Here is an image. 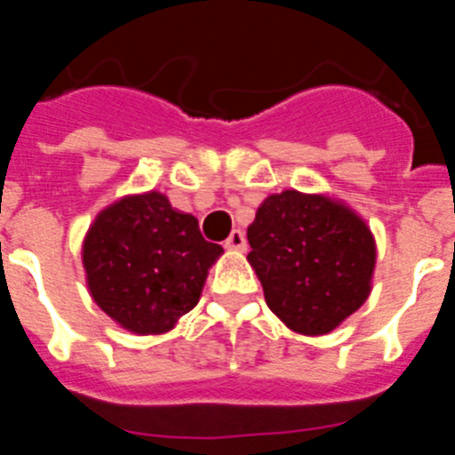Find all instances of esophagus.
<instances>
[{
  "instance_id": "obj_1",
  "label": "esophagus",
  "mask_w": 455,
  "mask_h": 455,
  "mask_svg": "<svg viewBox=\"0 0 455 455\" xmlns=\"http://www.w3.org/2000/svg\"><path fill=\"white\" fill-rule=\"evenodd\" d=\"M225 248L228 251H246V235L241 230H232L230 236L225 239Z\"/></svg>"
}]
</instances>
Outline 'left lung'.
Returning <instances> with one entry per match:
<instances>
[{
    "label": "left lung",
    "mask_w": 455,
    "mask_h": 455,
    "mask_svg": "<svg viewBox=\"0 0 455 455\" xmlns=\"http://www.w3.org/2000/svg\"><path fill=\"white\" fill-rule=\"evenodd\" d=\"M248 262L273 315L299 335H328L371 293L376 241L347 203L287 188L248 225Z\"/></svg>",
    "instance_id": "1"
}]
</instances>
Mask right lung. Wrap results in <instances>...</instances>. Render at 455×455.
Here are the masks:
<instances>
[{
  "label": "right lung",
  "mask_w": 455,
  "mask_h": 455,
  "mask_svg": "<svg viewBox=\"0 0 455 455\" xmlns=\"http://www.w3.org/2000/svg\"><path fill=\"white\" fill-rule=\"evenodd\" d=\"M223 255L203 239L198 219L159 191L124 196L95 216L82 262L92 300L134 335H164L200 300Z\"/></svg>",
  "instance_id": "add662e5"
}]
</instances>
